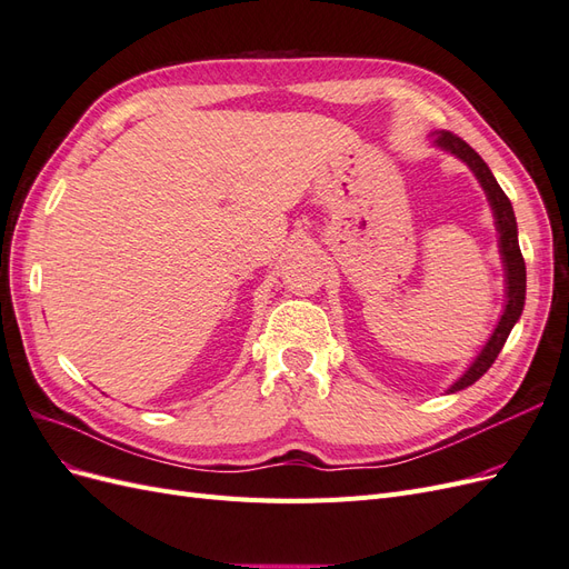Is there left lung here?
<instances>
[{"label": "left lung", "mask_w": 569, "mask_h": 569, "mask_svg": "<svg viewBox=\"0 0 569 569\" xmlns=\"http://www.w3.org/2000/svg\"><path fill=\"white\" fill-rule=\"evenodd\" d=\"M429 140H432V147L453 153L456 159H460L465 166H468L475 173L477 182L481 184V189H485L487 201H489L491 213H493V226L498 232V253H501V263L506 270L503 313H501V318H498V325L493 327V332L487 339L485 347H481V351L468 366V370H465L458 380L449 389H446V393H456L465 387L475 385L479 377L493 366V360L498 358V353H501L515 322L520 320L522 308H525V291H527V268H525V258H522L520 242H518V220H515L512 203L506 197L501 184L496 182L489 166L481 161L479 153L468 142H462L460 137H456L449 130L432 132L429 134Z\"/></svg>", "instance_id": "left-lung-1"}]
</instances>
